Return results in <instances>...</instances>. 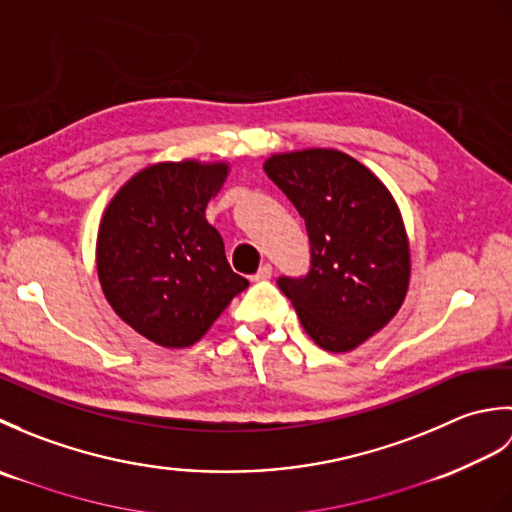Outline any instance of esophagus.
I'll list each match as a JSON object with an SVG mask.
<instances>
[{
  "label": "esophagus",
  "mask_w": 512,
  "mask_h": 512,
  "mask_svg": "<svg viewBox=\"0 0 512 512\" xmlns=\"http://www.w3.org/2000/svg\"><path fill=\"white\" fill-rule=\"evenodd\" d=\"M270 277H273V266L264 264V266H259L257 273H255L253 277H250V279H253V281H266V279H270Z\"/></svg>",
  "instance_id": "esophagus-1"
}]
</instances>
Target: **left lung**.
<instances>
[{"instance_id": "obj_1", "label": "left lung", "mask_w": 512, "mask_h": 512, "mask_svg": "<svg viewBox=\"0 0 512 512\" xmlns=\"http://www.w3.org/2000/svg\"><path fill=\"white\" fill-rule=\"evenodd\" d=\"M266 176L306 220L310 270L279 277L303 330L328 352H350L383 330L409 286V242L398 204L372 171L336 149L275 154Z\"/></svg>"}]
</instances>
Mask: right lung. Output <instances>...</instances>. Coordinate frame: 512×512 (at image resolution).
<instances>
[{
    "label": "right lung",
    "instance_id": "obj_1",
    "mask_svg": "<svg viewBox=\"0 0 512 512\" xmlns=\"http://www.w3.org/2000/svg\"><path fill=\"white\" fill-rule=\"evenodd\" d=\"M226 173V162H158L125 182L103 213L101 288L118 317L162 347L200 341L248 286L204 217Z\"/></svg>",
    "mask_w": 512,
    "mask_h": 512
}]
</instances>
